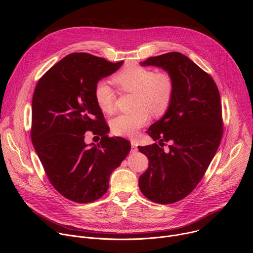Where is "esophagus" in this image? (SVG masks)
<instances>
[{
	"instance_id": "esophagus-1",
	"label": "esophagus",
	"mask_w": 253,
	"mask_h": 253,
	"mask_svg": "<svg viewBox=\"0 0 253 253\" xmlns=\"http://www.w3.org/2000/svg\"><path fill=\"white\" fill-rule=\"evenodd\" d=\"M137 146H138L137 141H135V140H132V141H131V148H132L131 150H132V152H136V151L138 150Z\"/></svg>"
}]
</instances>
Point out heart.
I'll return each mask as SVG.
<instances>
[{"label":"heart","mask_w":253,"mask_h":253,"mask_svg":"<svg viewBox=\"0 0 253 253\" xmlns=\"http://www.w3.org/2000/svg\"><path fill=\"white\" fill-rule=\"evenodd\" d=\"M114 82L124 92L135 94L134 108L131 113L114 117L111 122L112 132L119 136H135L150 118L163 115L169 108L174 91V81L168 72H154L150 68L129 65L113 77ZM94 98L100 110L111 113L114 110L116 95L106 81H99L94 89Z\"/></svg>","instance_id":"obj_1"}]
</instances>
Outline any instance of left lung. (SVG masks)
<instances>
[{"mask_svg": "<svg viewBox=\"0 0 253 253\" xmlns=\"http://www.w3.org/2000/svg\"><path fill=\"white\" fill-rule=\"evenodd\" d=\"M140 65L162 68L174 81L169 108L147 131L160 146H138L149 160L139 177L141 192L155 203L170 204L196 187L219 147L223 133L220 95L211 76L181 53L150 57ZM164 141L169 142L167 152L162 148Z\"/></svg>", "mask_w": 253, "mask_h": 253, "instance_id": "8db88e82", "label": "left lung"}]
</instances>
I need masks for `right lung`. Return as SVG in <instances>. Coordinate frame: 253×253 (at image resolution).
<instances>
[{
    "label": "right lung",
    "instance_id": "1",
    "mask_svg": "<svg viewBox=\"0 0 253 253\" xmlns=\"http://www.w3.org/2000/svg\"><path fill=\"white\" fill-rule=\"evenodd\" d=\"M123 63L73 53L48 70L35 88L32 143L51 184L69 200L89 203L102 197L111 173L131 149L128 140L107 135L109 127L94 98L96 84ZM87 131L101 136L97 146L84 142Z\"/></svg>",
    "mask_w": 253,
    "mask_h": 253
}]
</instances>
